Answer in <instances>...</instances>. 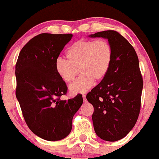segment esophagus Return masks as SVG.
I'll use <instances>...</instances> for the list:
<instances>
[{"label": "esophagus", "instance_id": "esophagus-1", "mask_svg": "<svg viewBox=\"0 0 159 159\" xmlns=\"http://www.w3.org/2000/svg\"><path fill=\"white\" fill-rule=\"evenodd\" d=\"M83 100L84 101H86V96H85V94H83Z\"/></svg>", "mask_w": 159, "mask_h": 159}]
</instances>
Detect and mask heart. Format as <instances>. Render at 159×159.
<instances>
[{
  "label": "heart",
  "instance_id": "1",
  "mask_svg": "<svg viewBox=\"0 0 159 159\" xmlns=\"http://www.w3.org/2000/svg\"><path fill=\"white\" fill-rule=\"evenodd\" d=\"M68 60L62 57L56 60L57 74L66 83L75 79L80 71L81 76L70 85L71 94L87 91L94 83L106 76L113 60V49L105 39L76 41L66 52Z\"/></svg>",
  "mask_w": 159,
  "mask_h": 159
}]
</instances>
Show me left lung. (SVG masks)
Instances as JSON below:
<instances>
[{"label": "left lung", "mask_w": 159, "mask_h": 159, "mask_svg": "<svg viewBox=\"0 0 159 159\" xmlns=\"http://www.w3.org/2000/svg\"><path fill=\"white\" fill-rule=\"evenodd\" d=\"M89 37L107 39L112 47L108 72L86 98L94 108L92 120L96 134L102 139L116 142L129 134L139 115L143 80L138 56L130 43L116 31Z\"/></svg>", "instance_id": "1"}]
</instances>
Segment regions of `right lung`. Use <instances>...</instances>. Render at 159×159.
I'll return each instance as SVG.
<instances>
[{"label": "right lung", "mask_w": 159, "mask_h": 159, "mask_svg": "<svg viewBox=\"0 0 159 159\" xmlns=\"http://www.w3.org/2000/svg\"><path fill=\"white\" fill-rule=\"evenodd\" d=\"M72 37L37 35L23 46L15 66L16 97L25 122L35 135L47 141L61 140L70 134L74 116L83 102L81 94L60 99L68 89L54 67Z\"/></svg>", "instance_id": "right-lung-1"}]
</instances>
